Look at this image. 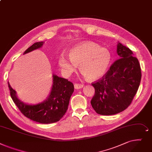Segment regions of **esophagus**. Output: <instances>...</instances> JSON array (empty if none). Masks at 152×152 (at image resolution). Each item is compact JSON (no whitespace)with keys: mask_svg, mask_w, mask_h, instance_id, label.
Returning <instances> with one entry per match:
<instances>
[{"mask_svg":"<svg viewBox=\"0 0 152 152\" xmlns=\"http://www.w3.org/2000/svg\"><path fill=\"white\" fill-rule=\"evenodd\" d=\"M82 87H83V84H80V83H75L74 85V88L75 89H80L82 88Z\"/></svg>","mask_w":152,"mask_h":152,"instance_id":"1","label":"esophagus"}]
</instances>
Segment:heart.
<instances>
[{"label":"heart","instance_id":"heart-1","mask_svg":"<svg viewBox=\"0 0 152 152\" xmlns=\"http://www.w3.org/2000/svg\"><path fill=\"white\" fill-rule=\"evenodd\" d=\"M70 59L64 56L59 58V64L67 73H71L80 66L83 74L90 80L102 77L107 72L111 61L109 51L94 42H86L71 49Z\"/></svg>","mask_w":152,"mask_h":152}]
</instances>
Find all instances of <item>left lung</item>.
I'll use <instances>...</instances> for the list:
<instances>
[{"instance_id":"8db88e82","label":"left lung","mask_w":152,"mask_h":152,"mask_svg":"<svg viewBox=\"0 0 152 152\" xmlns=\"http://www.w3.org/2000/svg\"><path fill=\"white\" fill-rule=\"evenodd\" d=\"M118 59L97 82L92 83L95 94L91 101L98 114L111 115L127 109L136 95L141 80V69L132 51L117 44Z\"/></svg>"}]
</instances>
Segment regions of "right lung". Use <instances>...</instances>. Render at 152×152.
<instances>
[{
  "label": "right lung",
  "mask_w": 152,
  "mask_h": 152,
  "mask_svg": "<svg viewBox=\"0 0 152 152\" xmlns=\"http://www.w3.org/2000/svg\"><path fill=\"white\" fill-rule=\"evenodd\" d=\"M43 45V42L34 43L24 54L41 48ZM8 84L12 99L21 112L27 118L42 124L53 123L60 120L68 109L70 98L74 91L72 82L53 74L51 90L47 99L41 103L31 105L20 101L8 82Z\"/></svg>",
  "instance_id": "1"
}]
</instances>
